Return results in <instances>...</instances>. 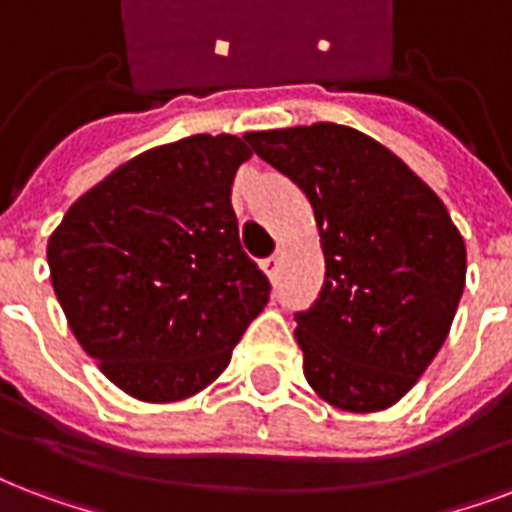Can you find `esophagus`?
<instances>
[{
	"label": "esophagus",
	"mask_w": 512,
	"mask_h": 512,
	"mask_svg": "<svg viewBox=\"0 0 512 512\" xmlns=\"http://www.w3.org/2000/svg\"><path fill=\"white\" fill-rule=\"evenodd\" d=\"M279 263H282V260H279L276 255L265 257V260H263V271L268 273V279H271L273 284H276V276H279Z\"/></svg>",
	"instance_id": "obj_1"
}]
</instances>
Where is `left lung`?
<instances>
[{
	"instance_id": "1",
	"label": "left lung",
	"mask_w": 512,
	"mask_h": 512,
	"mask_svg": "<svg viewBox=\"0 0 512 512\" xmlns=\"http://www.w3.org/2000/svg\"><path fill=\"white\" fill-rule=\"evenodd\" d=\"M244 139L306 193L322 236L325 282L295 314L308 384L341 411H384L451 330L467 273L462 233L395 152L354 128L314 123Z\"/></svg>"
}]
</instances>
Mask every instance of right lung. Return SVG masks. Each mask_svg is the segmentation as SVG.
I'll return each instance as SVG.
<instances>
[{
	"label": "right lung",
	"instance_id": "obj_1",
	"mask_svg": "<svg viewBox=\"0 0 512 512\" xmlns=\"http://www.w3.org/2000/svg\"><path fill=\"white\" fill-rule=\"evenodd\" d=\"M249 155L230 134L152 147L74 201L50 236V282L74 338L136 400L212 384L268 303L230 206Z\"/></svg>",
	"mask_w": 512,
	"mask_h": 512
}]
</instances>
